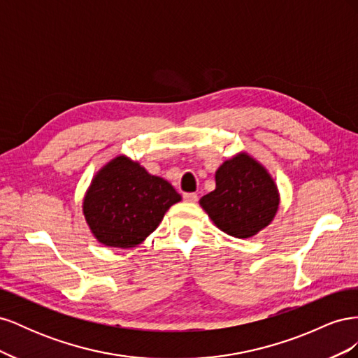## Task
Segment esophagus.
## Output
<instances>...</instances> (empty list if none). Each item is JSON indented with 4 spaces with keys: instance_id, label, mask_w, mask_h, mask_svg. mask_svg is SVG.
<instances>
[{
    "instance_id": "34e87169",
    "label": "esophagus",
    "mask_w": 358,
    "mask_h": 358,
    "mask_svg": "<svg viewBox=\"0 0 358 358\" xmlns=\"http://www.w3.org/2000/svg\"><path fill=\"white\" fill-rule=\"evenodd\" d=\"M197 194L196 192H185L183 194V200L188 201V203H196L197 201Z\"/></svg>"
}]
</instances>
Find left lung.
<instances>
[{"label": "left lung", "mask_w": 358, "mask_h": 358, "mask_svg": "<svg viewBox=\"0 0 358 358\" xmlns=\"http://www.w3.org/2000/svg\"><path fill=\"white\" fill-rule=\"evenodd\" d=\"M216 187L200 206L218 229L237 239H249L273 221L279 189L267 169L254 157L239 152L215 173Z\"/></svg>", "instance_id": "8db88e82"}]
</instances>
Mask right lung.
Wrapping results in <instances>:
<instances>
[{
	"label": "right lung",
	"mask_w": 358,
	"mask_h": 358,
	"mask_svg": "<svg viewBox=\"0 0 358 358\" xmlns=\"http://www.w3.org/2000/svg\"><path fill=\"white\" fill-rule=\"evenodd\" d=\"M180 200L170 182L149 175L127 155H117L95 173L82 210L96 241L125 249L154 233L166 212Z\"/></svg>",
	"instance_id": "1"
}]
</instances>
